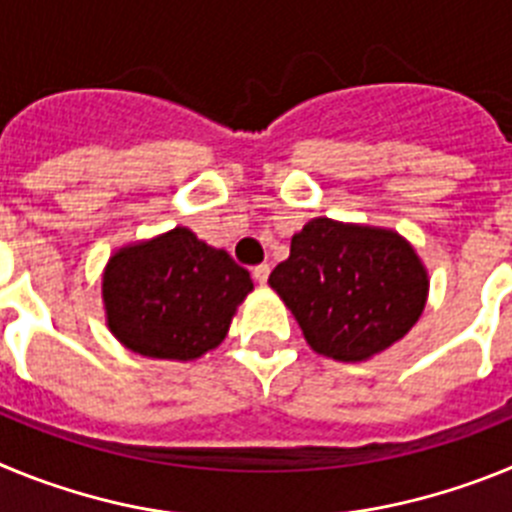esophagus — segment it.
Masks as SVG:
<instances>
[{
  "label": "esophagus",
  "mask_w": 512,
  "mask_h": 512,
  "mask_svg": "<svg viewBox=\"0 0 512 512\" xmlns=\"http://www.w3.org/2000/svg\"><path fill=\"white\" fill-rule=\"evenodd\" d=\"M269 274H271L269 264H261V266H256V269H253V279H256L259 284L269 282Z\"/></svg>",
  "instance_id": "obj_1"
}]
</instances>
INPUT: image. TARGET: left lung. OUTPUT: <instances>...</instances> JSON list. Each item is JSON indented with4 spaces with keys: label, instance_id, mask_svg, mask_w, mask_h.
<instances>
[{
    "label": "left lung",
    "instance_id": "obj_1",
    "mask_svg": "<svg viewBox=\"0 0 512 512\" xmlns=\"http://www.w3.org/2000/svg\"><path fill=\"white\" fill-rule=\"evenodd\" d=\"M269 284L312 351L336 361L382 354L418 323L428 297V271L400 233L330 217L292 235Z\"/></svg>",
    "mask_w": 512,
    "mask_h": 512
}]
</instances>
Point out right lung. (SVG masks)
Masks as SVG:
<instances>
[{"mask_svg": "<svg viewBox=\"0 0 512 512\" xmlns=\"http://www.w3.org/2000/svg\"><path fill=\"white\" fill-rule=\"evenodd\" d=\"M251 289L243 266L182 225L120 248L102 277L112 336L135 354L171 361L220 346Z\"/></svg>", "mask_w": 512, "mask_h": 512, "instance_id": "add662e5", "label": "right lung"}]
</instances>
